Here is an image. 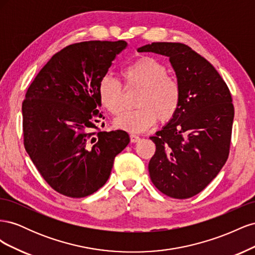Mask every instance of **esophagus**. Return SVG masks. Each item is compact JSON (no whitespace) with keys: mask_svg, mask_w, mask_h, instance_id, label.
<instances>
[{"mask_svg":"<svg viewBox=\"0 0 255 255\" xmlns=\"http://www.w3.org/2000/svg\"><path fill=\"white\" fill-rule=\"evenodd\" d=\"M129 138H130V141H132V142H137V141H139V139H140V137L136 135V134H130Z\"/></svg>","mask_w":255,"mask_h":255,"instance_id":"obj_1","label":"esophagus"}]
</instances>
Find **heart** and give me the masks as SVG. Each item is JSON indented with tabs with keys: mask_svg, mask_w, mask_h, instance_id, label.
Returning <instances> with one entry per match:
<instances>
[{
	"mask_svg": "<svg viewBox=\"0 0 255 255\" xmlns=\"http://www.w3.org/2000/svg\"><path fill=\"white\" fill-rule=\"evenodd\" d=\"M121 76L127 87L140 88L138 109L123 112L115 119L116 128L140 133L159 119L167 122L174 117L180 106L181 89L174 79L168 76L164 65L152 57H141L125 66ZM98 97L103 107L118 115L122 110V88L112 74H105L99 82Z\"/></svg>",
	"mask_w": 255,
	"mask_h": 255,
	"instance_id": "heart-1",
	"label": "heart"
}]
</instances>
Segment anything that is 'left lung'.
<instances>
[{"label": "left lung", "instance_id": "obj_1", "mask_svg": "<svg viewBox=\"0 0 255 255\" xmlns=\"http://www.w3.org/2000/svg\"><path fill=\"white\" fill-rule=\"evenodd\" d=\"M137 51L168 57L181 89L174 117L150 137L156 145L151 181L168 197H194L228 159L234 119L230 90L213 65L186 44L153 42Z\"/></svg>", "mask_w": 255, "mask_h": 255}]
</instances>
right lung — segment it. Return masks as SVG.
I'll return each mask as SVG.
<instances>
[{"instance_id":"add662e5","label":"right lung","mask_w":255,"mask_h":255,"mask_svg":"<svg viewBox=\"0 0 255 255\" xmlns=\"http://www.w3.org/2000/svg\"><path fill=\"white\" fill-rule=\"evenodd\" d=\"M125 40L84 41L53 55L22 103L24 146L50 186L70 198L94 194L109 180L114 159L129 142L122 129L92 133L104 119L99 82Z\"/></svg>"}]
</instances>
